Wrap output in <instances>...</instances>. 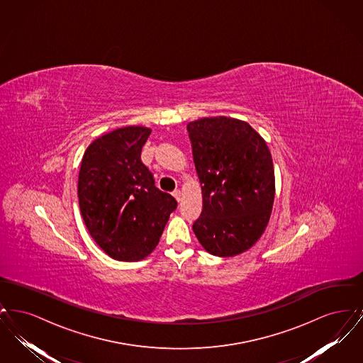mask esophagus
Instances as JSON below:
<instances>
[{
  "label": "esophagus",
  "mask_w": 363,
  "mask_h": 363,
  "mask_svg": "<svg viewBox=\"0 0 363 363\" xmlns=\"http://www.w3.org/2000/svg\"><path fill=\"white\" fill-rule=\"evenodd\" d=\"M173 196L175 197V200H177V201H181V190H174Z\"/></svg>",
  "instance_id": "obj_1"
}]
</instances>
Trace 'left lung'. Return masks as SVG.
I'll list each match as a JSON object with an SVG mask.
<instances>
[{
	"label": "left lung",
	"mask_w": 363,
	"mask_h": 363,
	"mask_svg": "<svg viewBox=\"0 0 363 363\" xmlns=\"http://www.w3.org/2000/svg\"><path fill=\"white\" fill-rule=\"evenodd\" d=\"M203 211L193 231L208 253L233 257L265 231L275 200V172L265 140L247 122L206 117L188 123Z\"/></svg>",
	"instance_id": "1"
}]
</instances>
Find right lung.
Here are the masks:
<instances>
[{
  "label": "right lung",
  "instance_id": "1",
  "mask_svg": "<svg viewBox=\"0 0 363 363\" xmlns=\"http://www.w3.org/2000/svg\"><path fill=\"white\" fill-rule=\"evenodd\" d=\"M150 135L145 126L116 129L94 140L82 159L77 196L83 220L94 241L118 261L152 253L177 208L141 162Z\"/></svg>",
  "mask_w": 363,
  "mask_h": 363
}]
</instances>
